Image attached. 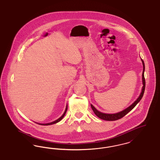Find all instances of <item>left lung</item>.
<instances>
[{
	"label": "left lung",
	"mask_w": 160,
	"mask_h": 160,
	"mask_svg": "<svg viewBox=\"0 0 160 160\" xmlns=\"http://www.w3.org/2000/svg\"><path fill=\"white\" fill-rule=\"evenodd\" d=\"M142 61L143 65V74H142V80H143V86L142 91V92H141L139 97L137 98V100L132 105H131L130 106L128 107L127 108L125 109L124 110H123V111L121 112H119V113H115V114H106V113H101V112H100L99 111H98L91 104V106L92 110L93 111L94 113L96 114L99 118L101 119H103V120H105V121H116V120H118L119 119H121L124 116H125L127 113H128V112H129L134 107L136 106L137 105V103L142 98V97L143 96V94H144V92H145L146 82H145V76H144V71H145V63H144V61H143L142 59Z\"/></svg>",
	"instance_id": "left-lung-1"
}]
</instances>
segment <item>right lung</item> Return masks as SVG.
<instances>
[{"label":"right lung","mask_w":160,"mask_h":160,"mask_svg":"<svg viewBox=\"0 0 160 160\" xmlns=\"http://www.w3.org/2000/svg\"><path fill=\"white\" fill-rule=\"evenodd\" d=\"M67 109H68V106H67L66 109H65V112L63 113V114H62V116H61V118H59L58 119H57L56 121H54V122H50V123H39V125H52V124H54V123H56L59 122L60 121H61V120L62 119V118L64 117L65 114L67 111Z\"/></svg>","instance_id":"1"}]
</instances>
